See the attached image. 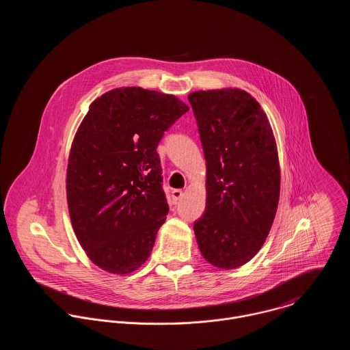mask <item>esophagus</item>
<instances>
[{
  "label": "esophagus",
  "mask_w": 350,
  "mask_h": 350,
  "mask_svg": "<svg viewBox=\"0 0 350 350\" xmlns=\"http://www.w3.org/2000/svg\"><path fill=\"white\" fill-rule=\"evenodd\" d=\"M182 198H183V191L182 190H179V189L172 190V200L175 203H178Z\"/></svg>",
  "instance_id": "1"
}]
</instances>
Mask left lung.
<instances>
[{"label":"left lung","mask_w":350,"mask_h":350,"mask_svg":"<svg viewBox=\"0 0 350 350\" xmlns=\"http://www.w3.org/2000/svg\"><path fill=\"white\" fill-rule=\"evenodd\" d=\"M206 159V208L194 222L202 256L233 269L262 247L280 194L275 137L258 102L240 89L189 96Z\"/></svg>","instance_id":"obj_1"}]
</instances>
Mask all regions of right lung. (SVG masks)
Masks as SVG:
<instances>
[{"label": "right lung", "instance_id": "add662e5", "mask_svg": "<svg viewBox=\"0 0 350 350\" xmlns=\"http://www.w3.org/2000/svg\"><path fill=\"white\" fill-rule=\"evenodd\" d=\"M189 106L142 88L114 89L90 105L74 137L67 202L90 260L125 275L150 257L168 214L156 148Z\"/></svg>", "mask_w": 350, "mask_h": 350}]
</instances>
